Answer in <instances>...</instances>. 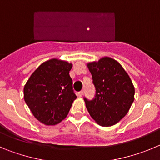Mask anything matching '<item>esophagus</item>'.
<instances>
[{"instance_id":"34e87169","label":"esophagus","mask_w":160,"mask_h":160,"mask_svg":"<svg viewBox=\"0 0 160 160\" xmlns=\"http://www.w3.org/2000/svg\"><path fill=\"white\" fill-rule=\"evenodd\" d=\"M77 95L78 96V97H82L83 91H79V92H78L77 93Z\"/></svg>"}]
</instances>
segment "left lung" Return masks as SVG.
Here are the masks:
<instances>
[{
  "instance_id": "1",
  "label": "left lung",
  "mask_w": 160,
  "mask_h": 160,
  "mask_svg": "<svg viewBox=\"0 0 160 160\" xmlns=\"http://www.w3.org/2000/svg\"><path fill=\"white\" fill-rule=\"evenodd\" d=\"M96 90L91 101L84 98L87 111L98 125L111 127L128 113L134 99L135 87L120 63L109 57L87 63Z\"/></svg>"
}]
</instances>
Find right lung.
Returning a JSON list of instances; mask_svg holds the SVG:
<instances>
[{"label": "right lung", "instance_id": "obj_1", "mask_svg": "<svg viewBox=\"0 0 160 160\" xmlns=\"http://www.w3.org/2000/svg\"><path fill=\"white\" fill-rule=\"evenodd\" d=\"M72 63L58 58L37 68L24 87V99L33 116L53 126L66 118L77 96L70 73Z\"/></svg>", "mask_w": 160, "mask_h": 160}]
</instances>
